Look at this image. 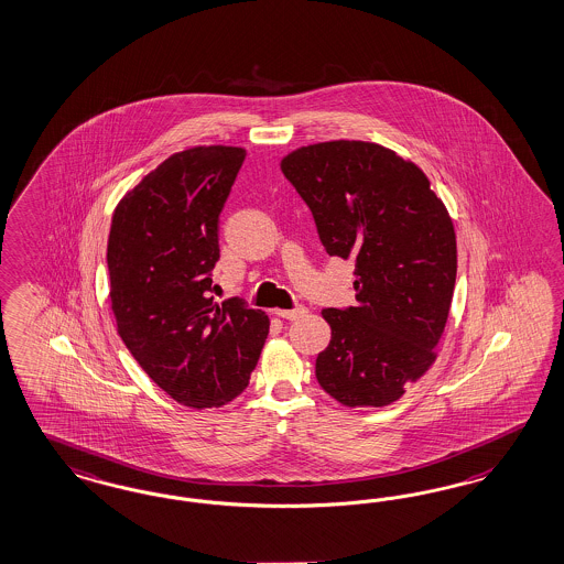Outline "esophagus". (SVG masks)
Returning <instances> with one entry per match:
<instances>
[{
    "instance_id": "obj_1",
    "label": "esophagus",
    "mask_w": 564,
    "mask_h": 564,
    "mask_svg": "<svg viewBox=\"0 0 564 564\" xmlns=\"http://www.w3.org/2000/svg\"><path fill=\"white\" fill-rule=\"evenodd\" d=\"M306 312H308L306 306H295V308H290V311H274V314L279 318H285V321H295V318H302Z\"/></svg>"
}]
</instances>
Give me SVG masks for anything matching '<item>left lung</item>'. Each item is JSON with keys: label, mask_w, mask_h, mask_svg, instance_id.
I'll return each mask as SVG.
<instances>
[{"label": "left lung", "mask_w": 564, "mask_h": 564, "mask_svg": "<svg viewBox=\"0 0 564 564\" xmlns=\"http://www.w3.org/2000/svg\"><path fill=\"white\" fill-rule=\"evenodd\" d=\"M329 256L356 267V304L325 308L316 381L346 406H388L425 375L452 304L456 235L425 173L383 145L327 141L283 158Z\"/></svg>", "instance_id": "obj_1"}]
</instances>
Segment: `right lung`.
<instances>
[{
  "mask_svg": "<svg viewBox=\"0 0 564 564\" xmlns=\"http://www.w3.org/2000/svg\"><path fill=\"white\" fill-rule=\"evenodd\" d=\"M241 148H194L164 160L112 216L110 302L118 335L173 400L223 406L250 383L269 316L241 297L216 304L218 216L243 164Z\"/></svg>",
  "mask_w": 564,
  "mask_h": 564,
  "instance_id": "1",
  "label": "right lung"
}]
</instances>
